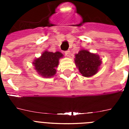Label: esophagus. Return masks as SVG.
Masks as SVG:
<instances>
[{
    "mask_svg": "<svg viewBox=\"0 0 129 129\" xmlns=\"http://www.w3.org/2000/svg\"><path fill=\"white\" fill-rule=\"evenodd\" d=\"M65 55H66V56L69 57L70 55V51H65Z\"/></svg>",
    "mask_w": 129,
    "mask_h": 129,
    "instance_id": "1",
    "label": "esophagus"
}]
</instances>
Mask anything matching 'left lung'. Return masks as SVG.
Returning <instances> with one entry per match:
<instances>
[{
    "instance_id": "8db88e82",
    "label": "left lung",
    "mask_w": 129,
    "mask_h": 129,
    "mask_svg": "<svg viewBox=\"0 0 129 129\" xmlns=\"http://www.w3.org/2000/svg\"><path fill=\"white\" fill-rule=\"evenodd\" d=\"M75 64L82 76L89 78L96 74L102 63L100 56L96 53L81 49L75 54Z\"/></svg>"
}]
</instances>
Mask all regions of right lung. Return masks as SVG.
<instances>
[{
  "label": "right lung",
  "mask_w": 129,
  "mask_h": 129,
  "mask_svg": "<svg viewBox=\"0 0 129 129\" xmlns=\"http://www.w3.org/2000/svg\"><path fill=\"white\" fill-rule=\"evenodd\" d=\"M63 55L59 51L53 53L45 51L41 55L33 61L34 69L38 74L43 78H51L54 76L57 72L56 68L59 65V59Z\"/></svg>",
  "instance_id": "obj_1"
}]
</instances>
